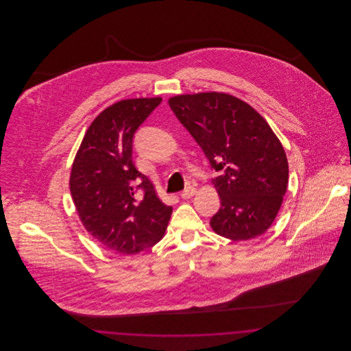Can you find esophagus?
Wrapping results in <instances>:
<instances>
[{
    "mask_svg": "<svg viewBox=\"0 0 351 351\" xmlns=\"http://www.w3.org/2000/svg\"><path fill=\"white\" fill-rule=\"evenodd\" d=\"M195 193H196V188L192 186V185H189V186H186L183 192L180 193V196H182L183 199H191Z\"/></svg>",
    "mask_w": 351,
    "mask_h": 351,
    "instance_id": "1",
    "label": "esophagus"
}]
</instances>
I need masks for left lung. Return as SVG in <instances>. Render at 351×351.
<instances>
[{"instance_id":"8db88e82","label":"left lung","mask_w":351,"mask_h":351,"mask_svg":"<svg viewBox=\"0 0 351 351\" xmlns=\"http://www.w3.org/2000/svg\"><path fill=\"white\" fill-rule=\"evenodd\" d=\"M169 108L199 143L217 176L221 208L210 218L216 233L247 241L276 217L288 183L280 141L249 104L218 92L180 95Z\"/></svg>"}]
</instances>
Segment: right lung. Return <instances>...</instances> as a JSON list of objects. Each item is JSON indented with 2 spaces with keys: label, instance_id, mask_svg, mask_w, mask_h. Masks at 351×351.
<instances>
[{
  "label": "right lung",
  "instance_id": "right-lung-1",
  "mask_svg": "<svg viewBox=\"0 0 351 351\" xmlns=\"http://www.w3.org/2000/svg\"><path fill=\"white\" fill-rule=\"evenodd\" d=\"M160 102L132 99L106 108L90 123L72 165L69 189L85 229L119 254L158 243L172 213L132 158L134 134Z\"/></svg>",
  "mask_w": 351,
  "mask_h": 351
}]
</instances>
